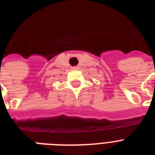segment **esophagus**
Instances as JSON below:
<instances>
[{"label":"esophagus","mask_w":155,"mask_h":155,"mask_svg":"<svg viewBox=\"0 0 155 155\" xmlns=\"http://www.w3.org/2000/svg\"><path fill=\"white\" fill-rule=\"evenodd\" d=\"M72 68H73V69H74V70L77 69V67H72Z\"/></svg>","instance_id":"obj_1"}]
</instances>
